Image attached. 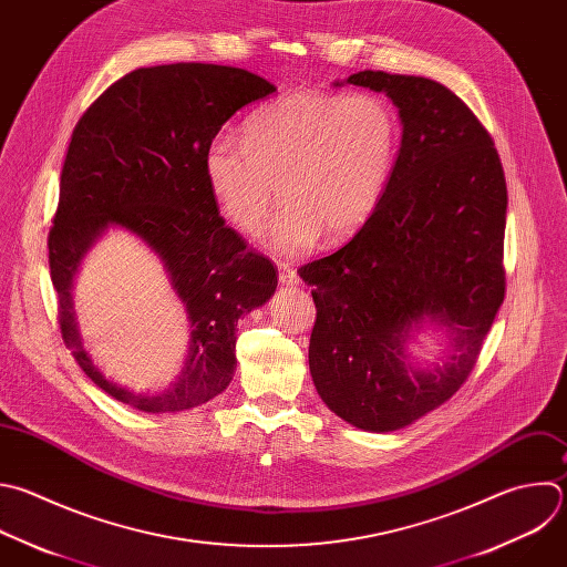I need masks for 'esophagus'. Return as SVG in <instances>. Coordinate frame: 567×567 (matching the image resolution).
Listing matches in <instances>:
<instances>
[{
    "label": "esophagus",
    "mask_w": 567,
    "mask_h": 567,
    "mask_svg": "<svg viewBox=\"0 0 567 567\" xmlns=\"http://www.w3.org/2000/svg\"><path fill=\"white\" fill-rule=\"evenodd\" d=\"M278 278H280L282 285H296V282H298L296 269H293L289 262H285V260L278 262Z\"/></svg>",
    "instance_id": "obj_1"
}]
</instances>
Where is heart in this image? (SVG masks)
Masks as SVG:
<instances>
[{
	"mask_svg": "<svg viewBox=\"0 0 567 567\" xmlns=\"http://www.w3.org/2000/svg\"><path fill=\"white\" fill-rule=\"evenodd\" d=\"M399 148V115L379 93L293 91L258 109L245 137L218 133L205 151V182L223 216L256 234L282 198L265 240L298 254L320 234L338 243L379 205Z\"/></svg>",
	"mask_w": 567,
	"mask_h": 567,
	"instance_id": "1",
	"label": "heart"
}]
</instances>
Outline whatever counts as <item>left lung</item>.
Masks as SVG:
<instances>
[{
	"label": "left lung",
	"instance_id": "8db88e82",
	"mask_svg": "<svg viewBox=\"0 0 567 567\" xmlns=\"http://www.w3.org/2000/svg\"><path fill=\"white\" fill-rule=\"evenodd\" d=\"M347 82L392 97L403 142L360 231L298 269L316 302L309 369L342 421L394 432L450 401L478 362L505 298L507 186L492 135L447 86L385 71ZM425 317L453 351L443 368L414 370L402 344Z\"/></svg>",
	"mask_w": 567,
	"mask_h": 567
}]
</instances>
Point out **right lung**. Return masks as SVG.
<instances>
[{
  "label": "right lung",
  "instance_id": "right-lung-1",
  "mask_svg": "<svg viewBox=\"0 0 567 567\" xmlns=\"http://www.w3.org/2000/svg\"><path fill=\"white\" fill-rule=\"evenodd\" d=\"M276 93L245 69L179 62L135 69L80 117L49 231L51 280L64 344L89 379L142 412H182L218 396L236 369L238 318L269 300L278 269L225 225L205 182V151L243 106ZM111 224L137 233L162 258L193 320L183 379L140 398L110 382L81 349L70 305L72 274Z\"/></svg>",
  "mask_w": 567,
  "mask_h": 567
}]
</instances>
